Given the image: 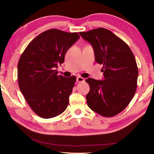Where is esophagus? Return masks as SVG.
<instances>
[{"label": "esophagus", "instance_id": "obj_1", "mask_svg": "<svg viewBox=\"0 0 154 154\" xmlns=\"http://www.w3.org/2000/svg\"><path fill=\"white\" fill-rule=\"evenodd\" d=\"M84 81H85L84 78L81 77V76L77 77V78H76V82H78V83H79V82H84Z\"/></svg>", "mask_w": 154, "mask_h": 154}]
</instances>
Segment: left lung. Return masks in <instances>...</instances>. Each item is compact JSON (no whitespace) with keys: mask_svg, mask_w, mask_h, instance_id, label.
<instances>
[{"mask_svg":"<svg viewBox=\"0 0 154 154\" xmlns=\"http://www.w3.org/2000/svg\"><path fill=\"white\" fill-rule=\"evenodd\" d=\"M91 44L96 62L103 65L104 80L88 78L86 96L89 108L104 117L122 112L132 100L137 88L138 68L129 46L112 32L103 27L80 32Z\"/></svg>","mask_w":154,"mask_h":154,"instance_id":"left-lung-1","label":"left lung"}]
</instances>
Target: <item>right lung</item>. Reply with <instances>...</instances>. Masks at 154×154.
Wrapping results in <instances>:
<instances>
[{
    "instance_id": "add662e5",
    "label": "right lung",
    "mask_w": 154,
    "mask_h": 154,
    "mask_svg": "<svg viewBox=\"0 0 154 154\" xmlns=\"http://www.w3.org/2000/svg\"><path fill=\"white\" fill-rule=\"evenodd\" d=\"M77 32L51 29L27 46L18 63V82L27 103L44 119L56 117L67 109L76 78L58 75L67 50L80 38Z\"/></svg>"
}]
</instances>
